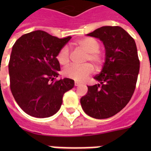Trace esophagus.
Wrapping results in <instances>:
<instances>
[{
  "label": "esophagus",
  "mask_w": 151,
  "mask_h": 151,
  "mask_svg": "<svg viewBox=\"0 0 151 151\" xmlns=\"http://www.w3.org/2000/svg\"><path fill=\"white\" fill-rule=\"evenodd\" d=\"M80 85H81L80 83L78 82V81H75V82H74V85H75V86H79Z\"/></svg>",
  "instance_id": "1"
}]
</instances>
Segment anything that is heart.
Returning <instances> with one entry per match:
<instances>
[{"label":"heart","instance_id":"1","mask_svg":"<svg viewBox=\"0 0 151 151\" xmlns=\"http://www.w3.org/2000/svg\"><path fill=\"white\" fill-rule=\"evenodd\" d=\"M79 48L86 52L85 56V62H92L96 66H99L103 62L104 55L99 51L100 44L96 39L92 37H86L77 42ZM71 53L67 46H64L59 51L56 55L57 61L63 66H66L70 61ZM94 72V67L92 64L85 63L81 66L70 65L63 70V75L66 78L82 82L85 81L92 73Z\"/></svg>","mask_w":151,"mask_h":151}]
</instances>
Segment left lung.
<instances>
[{"label":"left lung","mask_w":151,"mask_h":151,"mask_svg":"<svg viewBox=\"0 0 151 151\" xmlns=\"http://www.w3.org/2000/svg\"><path fill=\"white\" fill-rule=\"evenodd\" d=\"M103 42L106 59L95 79L100 84L88 86L81 99L83 110L96 119L115 115L128 104L136 89L139 59L134 39L120 27H102L87 34Z\"/></svg>","instance_id":"obj_1"}]
</instances>
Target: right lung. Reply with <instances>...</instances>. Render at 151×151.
<instances>
[{"label": "right lung", "mask_w": 151, "mask_h": 151, "mask_svg": "<svg viewBox=\"0 0 151 151\" xmlns=\"http://www.w3.org/2000/svg\"><path fill=\"white\" fill-rule=\"evenodd\" d=\"M71 37L58 38L42 30L20 37L8 63L10 88L16 103L27 114L48 117L60 109L64 93L74 81H57L60 65L56 55Z\"/></svg>", "instance_id": "add662e5"}]
</instances>
